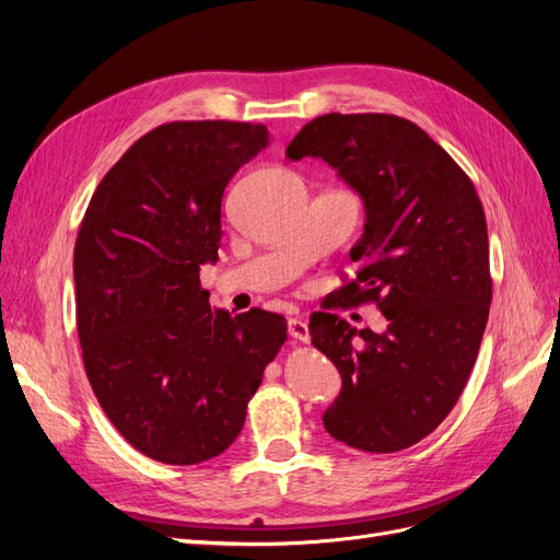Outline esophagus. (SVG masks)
I'll return each mask as SVG.
<instances>
[{"label":"esophagus","instance_id":"1","mask_svg":"<svg viewBox=\"0 0 560 560\" xmlns=\"http://www.w3.org/2000/svg\"><path fill=\"white\" fill-rule=\"evenodd\" d=\"M290 336L296 338L301 343H308L311 341V334H308V325L303 319H290Z\"/></svg>","mask_w":560,"mask_h":560}]
</instances>
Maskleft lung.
Segmentation results:
<instances>
[{
	"mask_svg": "<svg viewBox=\"0 0 560 560\" xmlns=\"http://www.w3.org/2000/svg\"><path fill=\"white\" fill-rule=\"evenodd\" d=\"M325 159L364 200L350 249L354 278L311 317V341L341 371L327 432L366 453H395L434 432L460 399L493 301L486 214L467 173L395 114H325L287 147ZM374 302L383 335L331 310Z\"/></svg>",
	"mask_w": 560,
	"mask_h": 560,
	"instance_id": "left-lung-1",
	"label": "left lung"
}]
</instances>
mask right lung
Segmentation results:
<instances>
[{
	"mask_svg": "<svg viewBox=\"0 0 560 560\" xmlns=\"http://www.w3.org/2000/svg\"><path fill=\"white\" fill-rule=\"evenodd\" d=\"M247 121H173L135 142L97 184L74 245L77 331L93 393L126 442L196 465L241 434L287 319L210 308L226 184L266 147Z\"/></svg>",
	"mask_w": 560,
	"mask_h": 560,
	"instance_id": "1",
	"label": "right lung"
}]
</instances>
